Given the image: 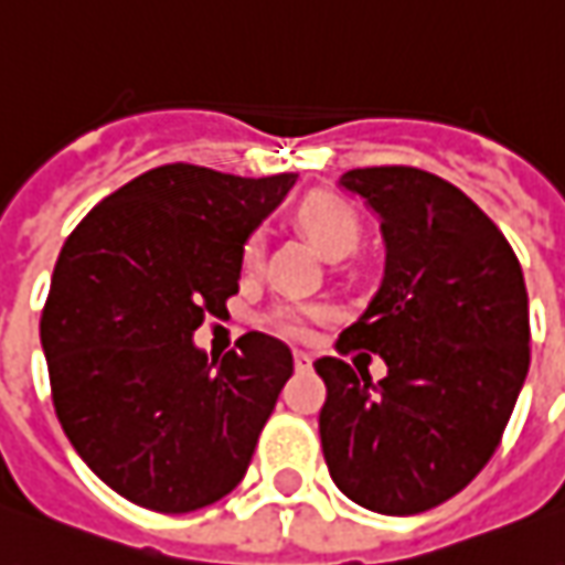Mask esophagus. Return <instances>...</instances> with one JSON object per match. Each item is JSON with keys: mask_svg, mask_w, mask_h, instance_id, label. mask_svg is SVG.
<instances>
[{"mask_svg": "<svg viewBox=\"0 0 565 565\" xmlns=\"http://www.w3.org/2000/svg\"><path fill=\"white\" fill-rule=\"evenodd\" d=\"M310 363H313V356H310L307 350H295V369L305 372V369H310Z\"/></svg>", "mask_w": 565, "mask_h": 565, "instance_id": "esophagus-1", "label": "esophagus"}]
</instances>
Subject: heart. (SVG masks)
I'll list each match as a JSON object with an SVG mask.
<instances>
[{"label":"heart","instance_id":"b5f03b06","mask_svg":"<svg viewBox=\"0 0 565 565\" xmlns=\"http://www.w3.org/2000/svg\"><path fill=\"white\" fill-rule=\"evenodd\" d=\"M298 224L301 231L320 245L322 255L329 258H344L350 255L356 245H360V236H363V224L356 212L350 209L348 202H341L338 196H329V193H317L298 205ZM260 252H264V236L260 231L248 233L243 243V267L245 270H255L260 260ZM329 310L322 305H313V301H295V298H286L267 310V326L274 332L286 334V338H305L310 322L326 320Z\"/></svg>","mask_w":565,"mask_h":565}]
</instances>
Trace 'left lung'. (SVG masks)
Instances as JSON below:
<instances>
[{
	"instance_id": "obj_1",
	"label": "left lung",
	"mask_w": 565,
	"mask_h": 565,
	"mask_svg": "<svg viewBox=\"0 0 565 565\" xmlns=\"http://www.w3.org/2000/svg\"><path fill=\"white\" fill-rule=\"evenodd\" d=\"M341 186L381 217L387 260L334 348L379 353L387 375L313 363L322 455L350 501L408 516L458 495L498 449L529 372L526 282L504 233L437 174L379 166L344 171Z\"/></svg>"
}]
</instances>
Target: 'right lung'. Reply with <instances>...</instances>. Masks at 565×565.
Segmentation results:
<instances>
[{
  "instance_id": "right-lung-1",
  "label": "right lung",
  "mask_w": 565,
  "mask_h": 565,
  "mask_svg": "<svg viewBox=\"0 0 565 565\" xmlns=\"http://www.w3.org/2000/svg\"><path fill=\"white\" fill-rule=\"evenodd\" d=\"M295 178L159 166L97 202L57 255L39 320L54 412L82 461L141 508L196 511L248 470L291 350L248 332L209 360L193 332L227 313L245 236Z\"/></svg>"
}]
</instances>
